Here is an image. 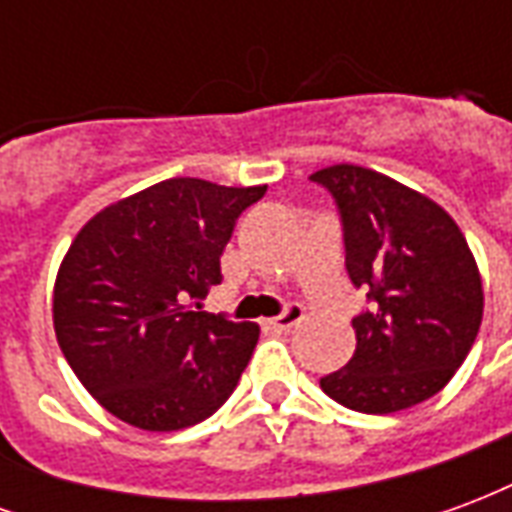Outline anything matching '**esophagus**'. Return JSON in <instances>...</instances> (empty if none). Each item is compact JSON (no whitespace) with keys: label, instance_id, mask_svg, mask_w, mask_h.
<instances>
[{"label":"esophagus","instance_id":"34e87169","mask_svg":"<svg viewBox=\"0 0 512 512\" xmlns=\"http://www.w3.org/2000/svg\"><path fill=\"white\" fill-rule=\"evenodd\" d=\"M301 321H304V310H301L299 304H290L288 310L282 312V315L271 318V321H266L263 326L271 329V332H290V329H293V326H299Z\"/></svg>","mask_w":512,"mask_h":512}]
</instances>
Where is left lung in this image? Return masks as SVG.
Here are the masks:
<instances>
[{
  "instance_id": "8db88e82",
  "label": "left lung",
  "mask_w": 512,
  "mask_h": 512,
  "mask_svg": "<svg viewBox=\"0 0 512 512\" xmlns=\"http://www.w3.org/2000/svg\"><path fill=\"white\" fill-rule=\"evenodd\" d=\"M310 178L340 208L348 277L370 288V310L354 318V356L321 389L365 414L417 406L447 386L480 332L472 249L439 202L376 169L334 164Z\"/></svg>"
}]
</instances>
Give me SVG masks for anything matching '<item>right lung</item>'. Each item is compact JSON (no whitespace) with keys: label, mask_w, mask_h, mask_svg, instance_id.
Listing matches in <instances>:
<instances>
[{"label":"right lung","mask_w":512,"mask_h":512,"mask_svg":"<svg viewBox=\"0 0 512 512\" xmlns=\"http://www.w3.org/2000/svg\"><path fill=\"white\" fill-rule=\"evenodd\" d=\"M266 186L169 178L106 205L54 282V332L101 406L142 430H180L233 395L260 326L202 312L235 219Z\"/></svg>","instance_id":"right-lung-1"}]
</instances>
